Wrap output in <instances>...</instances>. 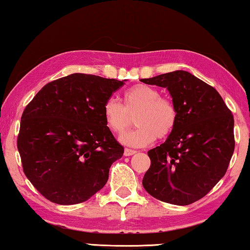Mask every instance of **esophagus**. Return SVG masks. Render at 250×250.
I'll list each match as a JSON object with an SVG mask.
<instances>
[{
  "label": "esophagus",
  "instance_id": "34e87169",
  "mask_svg": "<svg viewBox=\"0 0 250 250\" xmlns=\"http://www.w3.org/2000/svg\"><path fill=\"white\" fill-rule=\"evenodd\" d=\"M135 153H137V151H135V150H132V149H129V147H125V152H124L125 156H130V155L135 154Z\"/></svg>",
  "mask_w": 250,
  "mask_h": 250
}]
</instances>
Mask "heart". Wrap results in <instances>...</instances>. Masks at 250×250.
Segmentation results:
<instances>
[{
    "mask_svg": "<svg viewBox=\"0 0 250 250\" xmlns=\"http://www.w3.org/2000/svg\"><path fill=\"white\" fill-rule=\"evenodd\" d=\"M125 105L115 98L105 100L103 108L105 125L117 134H122L135 117L138 126L124 134L121 141L128 146H143L156 137L166 139L174 131L179 112L171 99L161 97L154 87L139 83L129 88L124 95Z\"/></svg>",
    "mask_w": 250,
    "mask_h": 250,
    "instance_id": "heart-1",
    "label": "heart"
}]
</instances>
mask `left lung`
Masks as SVG:
<instances>
[{"label":"left lung","instance_id":"obj_1","mask_svg":"<svg viewBox=\"0 0 250 250\" xmlns=\"http://www.w3.org/2000/svg\"><path fill=\"white\" fill-rule=\"evenodd\" d=\"M141 82L167 88L179 112L166 142L147 152L151 166L143 188L159 201L192 204L225 175L235 149L234 117L217 90L188 71Z\"/></svg>","mask_w":250,"mask_h":250}]
</instances>
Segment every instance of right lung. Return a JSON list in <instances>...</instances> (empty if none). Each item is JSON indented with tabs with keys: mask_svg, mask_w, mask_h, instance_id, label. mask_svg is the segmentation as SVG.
<instances>
[{
	"mask_svg": "<svg viewBox=\"0 0 250 250\" xmlns=\"http://www.w3.org/2000/svg\"><path fill=\"white\" fill-rule=\"evenodd\" d=\"M124 82L71 74L45 84L24 109L18 137L23 171L48 201L79 204L107 183L125 149L103 108Z\"/></svg>",
	"mask_w": 250,
	"mask_h": 250,
	"instance_id": "obj_1",
	"label": "right lung"
}]
</instances>
